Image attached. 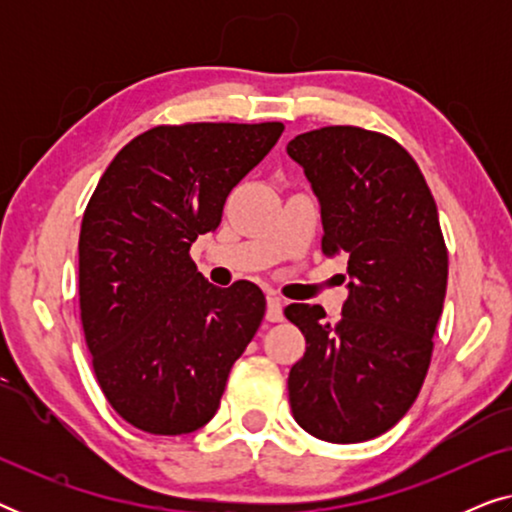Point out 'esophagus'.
Wrapping results in <instances>:
<instances>
[{
    "label": "esophagus",
    "mask_w": 512,
    "mask_h": 512,
    "mask_svg": "<svg viewBox=\"0 0 512 512\" xmlns=\"http://www.w3.org/2000/svg\"><path fill=\"white\" fill-rule=\"evenodd\" d=\"M268 321H282L284 319V300L277 293H268V312H265Z\"/></svg>",
    "instance_id": "obj_1"
}]
</instances>
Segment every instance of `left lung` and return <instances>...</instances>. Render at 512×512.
I'll use <instances>...</instances> for the list:
<instances>
[{
    "instance_id": "obj_1",
    "label": "left lung",
    "mask_w": 512,
    "mask_h": 512,
    "mask_svg": "<svg viewBox=\"0 0 512 512\" xmlns=\"http://www.w3.org/2000/svg\"><path fill=\"white\" fill-rule=\"evenodd\" d=\"M286 153L319 198L321 251L347 256L349 272L335 326L321 305L284 310L307 342L289 373L291 412L314 438L363 443L410 410L429 370L447 289L436 200L410 153L380 132L328 125Z\"/></svg>"
}]
</instances>
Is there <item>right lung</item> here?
Masks as SVG:
<instances>
[{
    "instance_id": "obj_1",
    "label": "right lung",
    "mask_w": 512,
    "mask_h": 512,
    "mask_svg": "<svg viewBox=\"0 0 512 512\" xmlns=\"http://www.w3.org/2000/svg\"><path fill=\"white\" fill-rule=\"evenodd\" d=\"M282 123L158 125L102 174L79 235V303L97 382L153 436L198 431L265 314L256 284L228 289L195 268L230 191L268 156Z\"/></svg>"
}]
</instances>
